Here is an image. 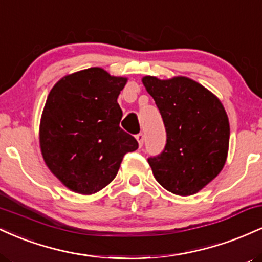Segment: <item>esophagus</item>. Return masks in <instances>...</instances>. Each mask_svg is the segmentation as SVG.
Listing matches in <instances>:
<instances>
[{"mask_svg": "<svg viewBox=\"0 0 262 262\" xmlns=\"http://www.w3.org/2000/svg\"><path fill=\"white\" fill-rule=\"evenodd\" d=\"M135 138H137L138 143H139V146L141 148V146H143V144H144V140H145V138H144V134L143 133L137 134V135H135Z\"/></svg>", "mask_w": 262, "mask_h": 262, "instance_id": "34e87169", "label": "esophagus"}]
</instances>
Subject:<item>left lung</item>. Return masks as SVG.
Instances as JSON below:
<instances>
[{
    "label": "left lung",
    "instance_id": "obj_1",
    "mask_svg": "<svg viewBox=\"0 0 262 262\" xmlns=\"http://www.w3.org/2000/svg\"><path fill=\"white\" fill-rule=\"evenodd\" d=\"M160 111L166 144L148 162L167 191L189 196L202 189L223 169L229 146V121L221 101L187 77L143 79Z\"/></svg>",
    "mask_w": 262,
    "mask_h": 262
}]
</instances>
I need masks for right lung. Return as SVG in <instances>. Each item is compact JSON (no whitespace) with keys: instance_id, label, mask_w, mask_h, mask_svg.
<instances>
[{"instance_id":"obj_1","label":"right lung","mask_w":262,"mask_h":262,"mask_svg":"<svg viewBox=\"0 0 262 262\" xmlns=\"http://www.w3.org/2000/svg\"><path fill=\"white\" fill-rule=\"evenodd\" d=\"M127 79L91 68L65 76L53 87L40 121L45 164L68 188L92 194L118 172L123 156L138 141L119 127L117 98Z\"/></svg>"}]
</instances>
